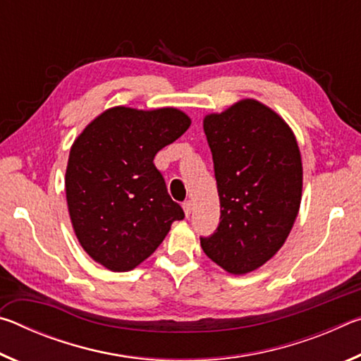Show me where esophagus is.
I'll use <instances>...</instances> for the list:
<instances>
[{
  "label": "esophagus",
  "instance_id": "obj_1",
  "mask_svg": "<svg viewBox=\"0 0 361 361\" xmlns=\"http://www.w3.org/2000/svg\"><path fill=\"white\" fill-rule=\"evenodd\" d=\"M183 210H185L186 218L191 216V212H192V202H191V200H186V202H183Z\"/></svg>",
  "mask_w": 361,
  "mask_h": 361
}]
</instances>
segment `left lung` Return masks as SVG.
<instances>
[{"mask_svg":"<svg viewBox=\"0 0 361 361\" xmlns=\"http://www.w3.org/2000/svg\"><path fill=\"white\" fill-rule=\"evenodd\" d=\"M221 221L200 239L209 258L234 276L261 267L283 247L302 195L301 152L272 108L242 99L204 118Z\"/></svg>","mask_w":361,"mask_h":361,"instance_id":"8db88e82","label":"left lung"}]
</instances>
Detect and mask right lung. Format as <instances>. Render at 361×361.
Returning <instances> with one entry per match:
<instances>
[{"label":"right lung","mask_w":361,"mask_h":361,"mask_svg":"<svg viewBox=\"0 0 361 361\" xmlns=\"http://www.w3.org/2000/svg\"><path fill=\"white\" fill-rule=\"evenodd\" d=\"M191 126L178 108L113 106L90 121L71 145L66 205L84 252L113 272L149 258L176 219L154 156Z\"/></svg>","instance_id":"obj_1"}]
</instances>
